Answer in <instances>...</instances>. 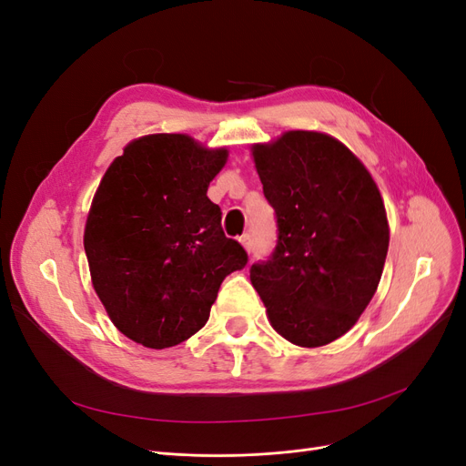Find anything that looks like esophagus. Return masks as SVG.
Masks as SVG:
<instances>
[{"label": "esophagus", "instance_id": "obj_1", "mask_svg": "<svg viewBox=\"0 0 466 466\" xmlns=\"http://www.w3.org/2000/svg\"><path fill=\"white\" fill-rule=\"evenodd\" d=\"M238 241H241V245L250 252V248H252V238H250V235H248V233H245V235L238 237Z\"/></svg>", "mask_w": 466, "mask_h": 466}]
</instances>
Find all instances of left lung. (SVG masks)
<instances>
[{
    "mask_svg": "<svg viewBox=\"0 0 466 466\" xmlns=\"http://www.w3.org/2000/svg\"><path fill=\"white\" fill-rule=\"evenodd\" d=\"M252 157L278 225L272 255L250 266L252 286L286 340L330 344L354 327L383 274V198L356 155L327 134L286 132Z\"/></svg>",
    "mask_w": 466,
    "mask_h": 466,
    "instance_id": "8db88e82",
    "label": "left lung"
}]
</instances>
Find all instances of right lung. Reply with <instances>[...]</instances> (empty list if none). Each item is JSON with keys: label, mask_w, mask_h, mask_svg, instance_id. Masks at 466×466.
<instances>
[{"label": "right lung", "mask_w": 466, "mask_h": 466, "mask_svg": "<svg viewBox=\"0 0 466 466\" xmlns=\"http://www.w3.org/2000/svg\"><path fill=\"white\" fill-rule=\"evenodd\" d=\"M225 161L228 149L153 134L126 146L98 185L83 245L98 299L130 340L155 350L188 340L221 281L247 266L206 196Z\"/></svg>", "instance_id": "right-lung-1"}]
</instances>
